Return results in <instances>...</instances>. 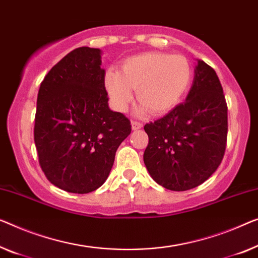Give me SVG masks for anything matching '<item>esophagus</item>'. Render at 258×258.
<instances>
[{
    "mask_svg": "<svg viewBox=\"0 0 258 258\" xmlns=\"http://www.w3.org/2000/svg\"><path fill=\"white\" fill-rule=\"evenodd\" d=\"M131 125H132V130H140L142 127V122L140 121H136V120H132L131 121Z\"/></svg>",
    "mask_w": 258,
    "mask_h": 258,
    "instance_id": "obj_1",
    "label": "esophagus"
}]
</instances>
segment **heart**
Wrapping results in <instances>:
<instances>
[{"label":"heart","mask_w":258,"mask_h":258,"mask_svg":"<svg viewBox=\"0 0 258 258\" xmlns=\"http://www.w3.org/2000/svg\"><path fill=\"white\" fill-rule=\"evenodd\" d=\"M192 67L180 54L144 52L122 61L120 72L110 68L104 75V88L112 106L125 112L137 89L136 112L154 116L168 113L182 101L190 87Z\"/></svg>","instance_id":"obj_1"}]
</instances>
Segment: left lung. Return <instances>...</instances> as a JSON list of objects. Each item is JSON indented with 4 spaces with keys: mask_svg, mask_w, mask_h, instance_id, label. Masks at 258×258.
<instances>
[{
    "mask_svg": "<svg viewBox=\"0 0 258 258\" xmlns=\"http://www.w3.org/2000/svg\"><path fill=\"white\" fill-rule=\"evenodd\" d=\"M227 104L212 67L197 60L185 102L145 125L149 142L146 168L157 184L172 191L201 185L220 166L227 141Z\"/></svg>",
    "mask_w": 258,
    "mask_h": 258,
    "instance_id": "1",
    "label": "left lung"
}]
</instances>
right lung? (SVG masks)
<instances>
[{"mask_svg":"<svg viewBox=\"0 0 258 258\" xmlns=\"http://www.w3.org/2000/svg\"><path fill=\"white\" fill-rule=\"evenodd\" d=\"M99 48L79 47L40 84L34 144L46 177L61 190L89 194L109 177L119 145L131 133L109 107Z\"/></svg>","mask_w":258,"mask_h":258,"instance_id":"add662e5","label":"right lung"}]
</instances>
